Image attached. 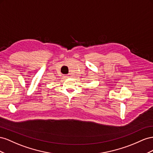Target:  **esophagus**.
Listing matches in <instances>:
<instances>
[{"mask_svg":"<svg viewBox=\"0 0 153 153\" xmlns=\"http://www.w3.org/2000/svg\"><path fill=\"white\" fill-rule=\"evenodd\" d=\"M69 77H70V76H68V75H67V76H63V77L65 78V79H67V78H68Z\"/></svg>","mask_w":153,"mask_h":153,"instance_id":"34e87169","label":"esophagus"}]
</instances>
